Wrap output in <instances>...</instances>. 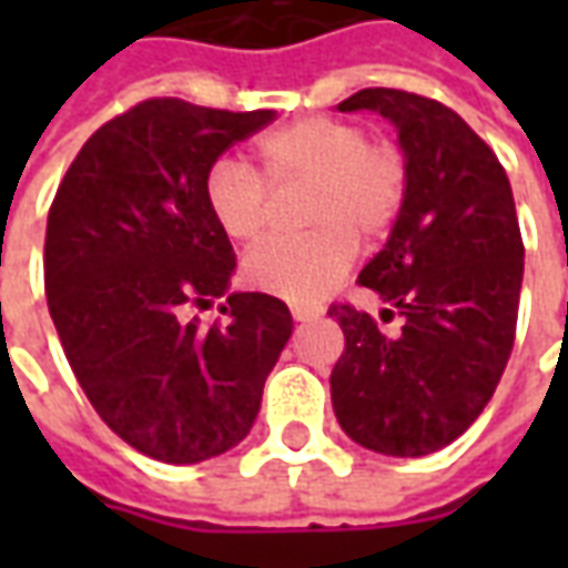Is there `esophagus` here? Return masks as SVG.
Masks as SVG:
<instances>
[{"mask_svg": "<svg viewBox=\"0 0 568 568\" xmlns=\"http://www.w3.org/2000/svg\"><path fill=\"white\" fill-rule=\"evenodd\" d=\"M292 320L295 322H307V320H316L322 313V307H310V304H292Z\"/></svg>", "mask_w": 568, "mask_h": 568, "instance_id": "esophagus-1", "label": "esophagus"}]
</instances>
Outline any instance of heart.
<instances>
[{
    "mask_svg": "<svg viewBox=\"0 0 568 568\" xmlns=\"http://www.w3.org/2000/svg\"><path fill=\"white\" fill-rule=\"evenodd\" d=\"M258 173L236 158H219L203 175L212 222L234 243L258 240L276 210L273 191L301 187V234L261 240L243 261L252 288L288 301H316L356 258L355 240L371 246L405 210L410 163L405 149L368 128L334 115L297 118L255 145Z\"/></svg>",
    "mask_w": 568,
    "mask_h": 568,
    "instance_id": "1",
    "label": "heart"
}]
</instances>
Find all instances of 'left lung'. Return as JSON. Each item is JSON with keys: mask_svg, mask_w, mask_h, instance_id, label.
<instances>
[{"mask_svg": "<svg viewBox=\"0 0 568 568\" xmlns=\"http://www.w3.org/2000/svg\"><path fill=\"white\" fill-rule=\"evenodd\" d=\"M374 109L398 128L407 203L356 283L398 316L332 304L344 353L332 405L349 438L386 456H426L463 435L511 358L524 240L496 151L453 109L419 93L365 88L337 105Z\"/></svg>", "mask_w": 568, "mask_h": 568, "instance_id": "obj_1", "label": "left lung"}]
</instances>
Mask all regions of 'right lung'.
Listing matches in <instances>:
<instances>
[{
    "mask_svg": "<svg viewBox=\"0 0 568 568\" xmlns=\"http://www.w3.org/2000/svg\"><path fill=\"white\" fill-rule=\"evenodd\" d=\"M273 112L142 100L93 133L57 187L44 231L48 310L93 410L130 447L187 465L231 450L258 417L292 313L264 292L227 295L231 240L203 175Z\"/></svg>",
    "mask_w": 568,
    "mask_h": 568,
    "instance_id": "add662e5",
    "label": "right lung"
}]
</instances>
